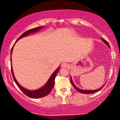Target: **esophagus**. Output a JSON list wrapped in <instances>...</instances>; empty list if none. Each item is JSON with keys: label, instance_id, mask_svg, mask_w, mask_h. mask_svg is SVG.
<instances>
[{"label": "esophagus", "instance_id": "esophagus-1", "mask_svg": "<svg viewBox=\"0 0 120 120\" xmlns=\"http://www.w3.org/2000/svg\"><path fill=\"white\" fill-rule=\"evenodd\" d=\"M61 67H63V68H67V67H69V64L68 63L64 62V63H63L61 64Z\"/></svg>", "mask_w": 120, "mask_h": 120}]
</instances>
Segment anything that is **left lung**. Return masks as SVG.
Listing matches in <instances>:
<instances>
[{
  "instance_id": "obj_1",
  "label": "left lung",
  "mask_w": 120,
  "mask_h": 120,
  "mask_svg": "<svg viewBox=\"0 0 120 120\" xmlns=\"http://www.w3.org/2000/svg\"><path fill=\"white\" fill-rule=\"evenodd\" d=\"M101 39H103V42L105 43L106 45H107V46H108L109 47H110L109 45L108 42H107V41H105V40L104 39H103V38H101ZM71 84H72V85H73V87H74V89H75L76 90H77L78 92H79V93H83V94H92V93H96V92L99 91H100V90H101V89H102L103 87L105 86V85L106 84V83H105L104 85H103L102 87H101L99 88V89H97V90H81V89H78V87H77L75 86V85H74V84L73 83V82L72 79H71Z\"/></svg>"
}]
</instances>
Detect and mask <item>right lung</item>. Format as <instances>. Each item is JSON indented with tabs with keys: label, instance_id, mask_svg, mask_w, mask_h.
<instances>
[{
	"label": "right lung",
	"instance_id": "right-lung-1",
	"mask_svg": "<svg viewBox=\"0 0 120 120\" xmlns=\"http://www.w3.org/2000/svg\"><path fill=\"white\" fill-rule=\"evenodd\" d=\"M43 26H39L38 27H36V28H34L32 29H30L27 30V31H25V32L24 33L22 34L21 36L18 38L17 41H16V42L15 43V44L16 43V42L19 40L21 38H23V37L27 36V35H29V34L33 33H35L37 31H39V29H41ZM14 44V45H15ZM12 47V49H11V55L12 54V50H13V46ZM60 69V67H59V68L56 70L54 72L52 73V74L51 75V76L49 78V79L48 80L47 83H46V85H45L43 87H42V88L41 89H38V90H33V91H30V90H27L26 89L22 87L21 85L18 83V82L16 81V78H15V76H14V74H13V70H12V64H11V71H12V76H13V78L14 79L15 83H16V85H17V86L19 87V89H20L23 92V93L24 94H25L26 95L28 96V97L31 98H42V97H45L46 95H47L49 94L50 93L51 91L52 90V89H53V87H54L55 85V79L56 77V74H57L58 71Z\"/></svg>",
	"mask_w": 120,
	"mask_h": 120
}]
</instances>
